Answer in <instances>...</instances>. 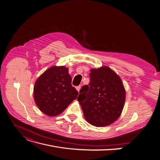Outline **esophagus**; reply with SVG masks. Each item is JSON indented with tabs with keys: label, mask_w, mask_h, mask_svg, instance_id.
Segmentation results:
<instances>
[{
	"label": "esophagus",
	"mask_w": 160,
	"mask_h": 160,
	"mask_svg": "<svg viewBox=\"0 0 160 160\" xmlns=\"http://www.w3.org/2000/svg\"><path fill=\"white\" fill-rule=\"evenodd\" d=\"M76 88V89H77V91L79 92H80V88H81V87H80V86H77Z\"/></svg>",
	"instance_id": "1"
}]
</instances>
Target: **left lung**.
<instances>
[{
    "instance_id": "8db88e82",
    "label": "left lung",
    "mask_w": 160,
    "mask_h": 160,
    "mask_svg": "<svg viewBox=\"0 0 160 160\" xmlns=\"http://www.w3.org/2000/svg\"><path fill=\"white\" fill-rule=\"evenodd\" d=\"M90 72L89 83L81 88L78 101L88 123L96 127L108 126L122 112L126 91L119 76L108 67Z\"/></svg>"
}]
</instances>
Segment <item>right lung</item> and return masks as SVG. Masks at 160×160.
<instances>
[{"instance_id":"right-lung-1","label":"right lung","mask_w":160,"mask_h":160,"mask_svg":"<svg viewBox=\"0 0 160 160\" xmlns=\"http://www.w3.org/2000/svg\"><path fill=\"white\" fill-rule=\"evenodd\" d=\"M68 68L53 66L40 75L34 86V99L44 114L55 116L76 99L78 92L71 84Z\"/></svg>"}]
</instances>
